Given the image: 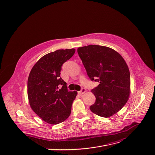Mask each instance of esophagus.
Wrapping results in <instances>:
<instances>
[{
  "label": "esophagus",
  "mask_w": 155,
  "mask_h": 155,
  "mask_svg": "<svg viewBox=\"0 0 155 155\" xmlns=\"http://www.w3.org/2000/svg\"><path fill=\"white\" fill-rule=\"evenodd\" d=\"M86 89L85 88H82V90H81L80 91H79V92H78V94L79 95H82L84 94H85V92H86Z\"/></svg>",
  "instance_id": "1"
}]
</instances>
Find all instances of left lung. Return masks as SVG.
<instances>
[{"label": "left lung", "instance_id": "obj_1", "mask_svg": "<svg viewBox=\"0 0 155 155\" xmlns=\"http://www.w3.org/2000/svg\"><path fill=\"white\" fill-rule=\"evenodd\" d=\"M77 51L89 78L100 83L92 90L96 101L91 110L103 117L114 115L124 106L131 93L126 62L118 52L107 46L88 45L78 48Z\"/></svg>", "mask_w": 155, "mask_h": 155}]
</instances>
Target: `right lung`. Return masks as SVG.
<instances>
[{
	"label": "right lung",
	"instance_id": "add662e5",
	"mask_svg": "<svg viewBox=\"0 0 155 155\" xmlns=\"http://www.w3.org/2000/svg\"><path fill=\"white\" fill-rule=\"evenodd\" d=\"M75 49L58 50L41 57L32 68L28 80V96L31 109L43 120L57 124L70 115L77 91H68L60 77L62 64Z\"/></svg>",
	"mask_w": 155,
	"mask_h": 155
}]
</instances>
